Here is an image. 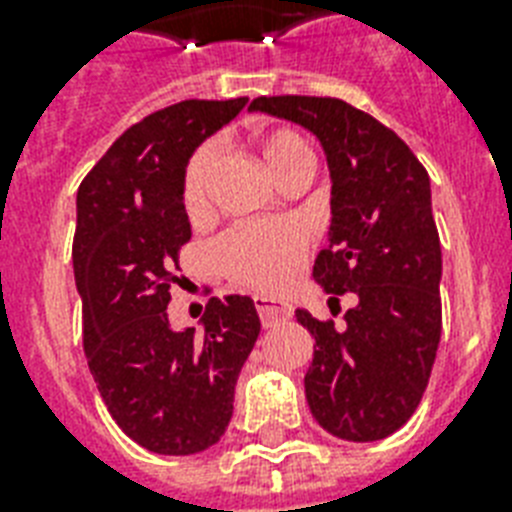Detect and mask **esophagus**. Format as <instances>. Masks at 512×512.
Listing matches in <instances>:
<instances>
[{
    "label": "esophagus",
    "instance_id": "esophagus-1",
    "mask_svg": "<svg viewBox=\"0 0 512 512\" xmlns=\"http://www.w3.org/2000/svg\"><path fill=\"white\" fill-rule=\"evenodd\" d=\"M257 313H260V321H263V327H273V324H279V321H287L292 316V308L287 303H281V300H268V297H255Z\"/></svg>",
    "mask_w": 512,
    "mask_h": 512
}]
</instances>
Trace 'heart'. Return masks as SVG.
Instances as JSON below:
<instances>
[{
	"label": "heart",
	"instance_id": "heart-1",
	"mask_svg": "<svg viewBox=\"0 0 512 512\" xmlns=\"http://www.w3.org/2000/svg\"><path fill=\"white\" fill-rule=\"evenodd\" d=\"M257 151L265 170L279 185L292 177L308 175L313 154L308 140L292 127H271L257 135ZM220 151L204 143L185 164L180 196L185 215L199 220L209 212V193L215 180ZM305 233L295 223H239L215 241V260L220 271L241 287L255 292H279L292 281L305 257Z\"/></svg>",
	"mask_w": 512,
	"mask_h": 512
}]
</instances>
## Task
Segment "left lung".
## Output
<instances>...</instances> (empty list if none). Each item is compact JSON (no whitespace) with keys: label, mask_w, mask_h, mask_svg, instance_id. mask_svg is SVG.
<instances>
[{"label":"left lung","mask_w":512,"mask_h":512,"mask_svg":"<svg viewBox=\"0 0 512 512\" xmlns=\"http://www.w3.org/2000/svg\"><path fill=\"white\" fill-rule=\"evenodd\" d=\"M255 111L303 124L321 140L332 175L329 244L313 263L329 311L356 295L345 327L297 311L313 335L305 398L321 428L345 441L396 433L428 388L441 340V241L430 177L396 132L337 98L273 95Z\"/></svg>","instance_id":"1"}]
</instances>
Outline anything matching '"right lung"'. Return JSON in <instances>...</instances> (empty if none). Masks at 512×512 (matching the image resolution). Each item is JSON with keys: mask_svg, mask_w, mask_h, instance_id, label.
<instances>
[{"mask_svg": "<svg viewBox=\"0 0 512 512\" xmlns=\"http://www.w3.org/2000/svg\"><path fill=\"white\" fill-rule=\"evenodd\" d=\"M247 98L180 100L108 148L76 193L74 276L84 353L116 425L148 452L185 457L220 441L233 390L260 335L252 297H212L204 332L167 319L177 260L191 241L180 183L201 140Z\"/></svg>", "mask_w": 512, "mask_h": 512, "instance_id": "right-lung-1", "label": "right lung"}]
</instances>
